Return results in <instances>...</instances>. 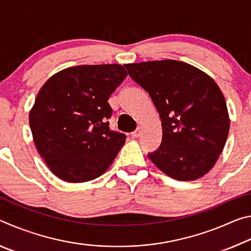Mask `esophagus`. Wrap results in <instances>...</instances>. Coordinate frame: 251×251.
<instances>
[{
  "mask_svg": "<svg viewBox=\"0 0 251 251\" xmlns=\"http://www.w3.org/2000/svg\"><path fill=\"white\" fill-rule=\"evenodd\" d=\"M139 135H141V129L138 128V129H136L135 131H133V133H131V137H133V138H137Z\"/></svg>",
  "mask_w": 251,
  "mask_h": 251,
  "instance_id": "1",
  "label": "esophagus"
}]
</instances>
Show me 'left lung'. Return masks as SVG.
Masks as SVG:
<instances>
[{
  "label": "left lung",
  "mask_w": 251,
  "mask_h": 251,
  "mask_svg": "<svg viewBox=\"0 0 251 251\" xmlns=\"http://www.w3.org/2000/svg\"><path fill=\"white\" fill-rule=\"evenodd\" d=\"M125 67L150 94L161 120L163 141L150 159L177 180L206 175L218 160L230 126L218 85L205 72L174 59Z\"/></svg>",
  "instance_id": "left-lung-1"
}]
</instances>
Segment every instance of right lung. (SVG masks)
I'll return each instance as SVG.
<instances>
[{"mask_svg":"<svg viewBox=\"0 0 251 251\" xmlns=\"http://www.w3.org/2000/svg\"><path fill=\"white\" fill-rule=\"evenodd\" d=\"M126 76L120 64L79 65L59 71L42 86L29 127L37 151L59 179L93 180L112 165L126 136L109 129L107 100Z\"/></svg>","mask_w":251,"mask_h":251,"instance_id":"right-lung-1","label":"right lung"}]
</instances>
